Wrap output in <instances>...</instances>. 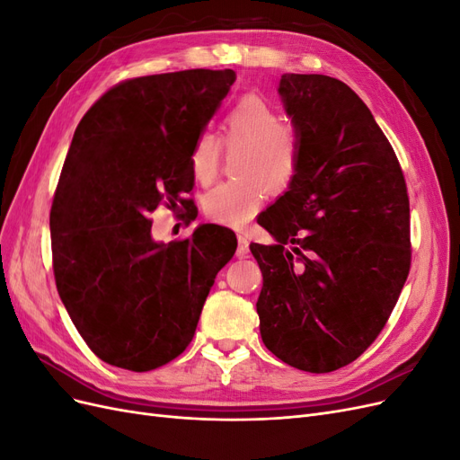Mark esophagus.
Wrapping results in <instances>:
<instances>
[{
  "label": "esophagus",
  "instance_id": "34e87169",
  "mask_svg": "<svg viewBox=\"0 0 460 460\" xmlns=\"http://www.w3.org/2000/svg\"><path fill=\"white\" fill-rule=\"evenodd\" d=\"M247 253H249V240L243 234H238V249H235V255L247 257Z\"/></svg>",
  "mask_w": 460,
  "mask_h": 460
}]
</instances>
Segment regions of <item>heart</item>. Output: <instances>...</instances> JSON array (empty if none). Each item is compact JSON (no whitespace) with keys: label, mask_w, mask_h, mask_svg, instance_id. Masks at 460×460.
Listing matches in <instances>:
<instances>
[{"label":"heart","mask_w":460,"mask_h":460,"mask_svg":"<svg viewBox=\"0 0 460 460\" xmlns=\"http://www.w3.org/2000/svg\"><path fill=\"white\" fill-rule=\"evenodd\" d=\"M222 146L242 153L235 159L234 178L203 198L205 215L234 228L245 226L272 191H284L297 172V130L284 120L274 105L257 95L235 103L220 122V140L211 130H201L190 147V171L201 186L213 182L220 169Z\"/></svg>","instance_id":"obj_1"}]
</instances>
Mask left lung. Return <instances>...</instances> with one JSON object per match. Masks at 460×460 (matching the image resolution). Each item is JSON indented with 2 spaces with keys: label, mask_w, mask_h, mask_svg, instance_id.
Listing matches in <instances>:
<instances>
[{
  "label": "left lung",
  "mask_w": 460,
  "mask_h": 460,
  "mask_svg": "<svg viewBox=\"0 0 460 460\" xmlns=\"http://www.w3.org/2000/svg\"><path fill=\"white\" fill-rule=\"evenodd\" d=\"M297 172L253 243L261 338L286 365L333 372L380 336L411 270V211L395 151L365 102L324 75H282ZM292 243V249L285 245Z\"/></svg>",
  "instance_id": "8db88e82"
}]
</instances>
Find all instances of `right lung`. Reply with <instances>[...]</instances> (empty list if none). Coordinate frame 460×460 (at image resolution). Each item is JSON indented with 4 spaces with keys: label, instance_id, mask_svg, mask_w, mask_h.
<instances>
[{
    "label": "right lung",
    "instance_id": "add662e5",
    "mask_svg": "<svg viewBox=\"0 0 460 460\" xmlns=\"http://www.w3.org/2000/svg\"><path fill=\"white\" fill-rule=\"evenodd\" d=\"M234 82L230 68L122 80L76 127L49 213L53 274L82 340L109 365L147 372L182 353L235 253L225 226L157 243L149 218L159 205L191 218L190 147Z\"/></svg>",
    "mask_w": 460,
    "mask_h": 460
}]
</instances>
